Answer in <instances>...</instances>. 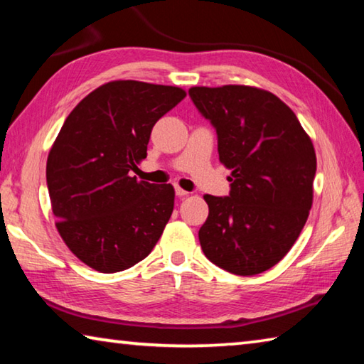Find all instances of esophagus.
<instances>
[{"mask_svg":"<svg viewBox=\"0 0 364 364\" xmlns=\"http://www.w3.org/2000/svg\"><path fill=\"white\" fill-rule=\"evenodd\" d=\"M175 194H176L178 197H184V196H188L189 193H188V191H184V189H181L180 186H176V188H175Z\"/></svg>","mask_w":364,"mask_h":364,"instance_id":"1","label":"esophagus"}]
</instances>
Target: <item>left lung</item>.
Instances as JSON below:
<instances>
[{"instance_id": "left-lung-1", "label": "left lung", "mask_w": 364, "mask_h": 364, "mask_svg": "<svg viewBox=\"0 0 364 364\" xmlns=\"http://www.w3.org/2000/svg\"><path fill=\"white\" fill-rule=\"evenodd\" d=\"M189 96L217 132L220 162L232 170L230 196H204L200 247L232 274L263 273L291 250L306 223L316 173L311 139L269 91L194 86Z\"/></svg>"}]
</instances>
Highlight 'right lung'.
<instances>
[{"mask_svg": "<svg viewBox=\"0 0 364 364\" xmlns=\"http://www.w3.org/2000/svg\"><path fill=\"white\" fill-rule=\"evenodd\" d=\"M178 86L117 80L77 104L49 151L46 183L67 247L101 273L151 254L173 212L171 184L138 181L152 127L184 100Z\"/></svg>", "mask_w": 364, "mask_h": 364, "instance_id": "1", "label": "right lung"}]
</instances>
